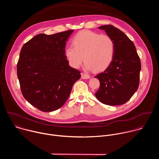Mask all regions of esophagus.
Returning a JSON list of instances; mask_svg holds the SVG:
<instances>
[{"label":"esophagus","mask_w":159,"mask_h":159,"mask_svg":"<svg viewBox=\"0 0 159 159\" xmlns=\"http://www.w3.org/2000/svg\"><path fill=\"white\" fill-rule=\"evenodd\" d=\"M81 78L83 79H88L90 78V76L86 74L81 73Z\"/></svg>","instance_id":"1"}]
</instances>
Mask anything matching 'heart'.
<instances>
[{
	"mask_svg": "<svg viewBox=\"0 0 159 159\" xmlns=\"http://www.w3.org/2000/svg\"><path fill=\"white\" fill-rule=\"evenodd\" d=\"M72 44L73 46L66 48L65 55L74 68H78L84 59L85 69L101 71L111 64L115 57V41L106 34L82 31L73 38Z\"/></svg>",
	"mask_w": 159,
	"mask_h": 159,
	"instance_id": "heart-1",
	"label": "heart"
}]
</instances>
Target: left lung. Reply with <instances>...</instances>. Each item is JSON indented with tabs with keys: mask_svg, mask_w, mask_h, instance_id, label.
I'll use <instances>...</instances> for the list:
<instances>
[{
	"mask_svg": "<svg viewBox=\"0 0 159 159\" xmlns=\"http://www.w3.org/2000/svg\"><path fill=\"white\" fill-rule=\"evenodd\" d=\"M115 43V54L111 64L95 76L100 82L96 93L102 103L117 106L126 103L137 91L140 82L141 62L134 43L121 30L112 25L99 27Z\"/></svg>",
	"mask_w": 159,
	"mask_h": 159,
	"instance_id": "left-lung-1",
	"label": "left lung"
}]
</instances>
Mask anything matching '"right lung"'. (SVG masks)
<instances>
[{"instance_id": "obj_1", "label": "right lung", "mask_w": 159, "mask_h": 159, "mask_svg": "<svg viewBox=\"0 0 159 159\" xmlns=\"http://www.w3.org/2000/svg\"><path fill=\"white\" fill-rule=\"evenodd\" d=\"M73 30L52 35L39 34L22 47L17 64L21 93L43 112L61 107L69 98L80 72L69 65L66 41Z\"/></svg>"}]
</instances>
